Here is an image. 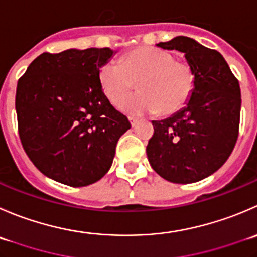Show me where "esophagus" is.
<instances>
[{"instance_id":"esophagus-1","label":"esophagus","mask_w":257,"mask_h":257,"mask_svg":"<svg viewBox=\"0 0 257 257\" xmlns=\"http://www.w3.org/2000/svg\"><path fill=\"white\" fill-rule=\"evenodd\" d=\"M128 119H129V121H131V124H132V125H133V126H134V124L137 123V120H138V119H137L136 116H133V115H129Z\"/></svg>"}]
</instances>
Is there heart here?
Segmentation results:
<instances>
[{
	"label": "heart",
	"instance_id": "heart-1",
	"mask_svg": "<svg viewBox=\"0 0 257 257\" xmlns=\"http://www.w3.org/2000/svg\"><path fill=\"white\" fill-rule=\"evenodd\" d=\"M99 84L111 104L119 105L138 86L137 95L123 104L134 114L171 115L187 105L195 90V73L173 54L152 46L137 47L118 61L104 62L98 71Z\"/></svg>",
	"mask_w": 257,
	"mask_h": 257
}]
</instances>
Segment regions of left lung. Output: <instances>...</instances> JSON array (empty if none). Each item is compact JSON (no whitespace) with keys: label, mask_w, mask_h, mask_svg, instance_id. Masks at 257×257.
<instances>
[{"label":"left lung","mask_w":257,"mask_h":257,"mask_svg":"<svg viewBox=\"0 0 257 257\" xmlns=\"http://www.w3.org/2000/svg\"><path fill=\"white\" fill-rule=\"evenodd\" d=\"M157 46L183 52L196 84L184 108L152 121L154 134L147 157L162 178L193 183L220 169L233 151L240 125V85L220 52L191 37L177 36Z\"/></svg>","instance_id":"1"}]
</instances>
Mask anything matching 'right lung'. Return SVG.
<instances>
[{"label": "right lung", "mask_w": 257, "mask_h": 257, "mask_svg": "<svg viewBox=\"0 0 257 257\" xmlns=\"http://www.w3.org/2000/svg\"><path fill=\"white\" fill-rule=\"evenodd\" d=\"M114 54L109 47L44 52L17 83L22 147L54 181L84 187L103 178L119 138L131 128L99 84V68Z\"/></svg>", "instance_id": "obj_1"}]
</instances>
